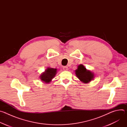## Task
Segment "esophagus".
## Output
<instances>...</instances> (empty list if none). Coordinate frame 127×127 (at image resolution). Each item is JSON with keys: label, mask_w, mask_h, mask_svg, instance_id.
Returning <instances> with one entry per match:
<instances>
[{"label": "esophagus", "mask_w": 127, "mask_h": 127, "mask_svg": "<svg viewBox=\"0 0 127 127\" xmlns=\"http://www.w3.org/2000/svg\"><path fill=\"white\" fill-rule=\"evenodd\" d=\"M63 69L64 70H67L68 69L67 66H63Z\"/></svg>", "instance_id": "esophagus-1"}]
</instances>
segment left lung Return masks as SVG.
I'll use <instances>...</instances> for the list:
<instances>
[{"mask_svg": "<svg viewBox=\"0 0 127 127\" xmlns=\"http://www.w3.org/2000/svg\"><path fill=\"white\" fill-rule=\"evenodd\" d=\"M75 74L78 78L85 83L89 82L94 77V73L89 70H87L86 68L82 64L78 66L77 69L75 70Z\"/></svg>", "mask_w": 127, "mask_h": 127, "instance_id": "left-lung-1", "label": "left lung"}]
</instances>
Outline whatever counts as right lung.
Wrapping results in <instances>:
<instances>
[{
	"mask_svg": "<svg viewBox=\"0 0 127 127\" xmlns=\"http://www.w3.org/2000/svg\"><path fill=\"white\" fill-rule=\"evenodd\" d=\"M57 73V69L52 68H48L42 73L40 76V78L42 81L45 83H49L51 80L55 76Z\"/></svg>",
	"mask_w": 127,
	"mask_h": 127,
	"instance_id": "obj_1",
	"label": "right lung"
}]
</instances>
